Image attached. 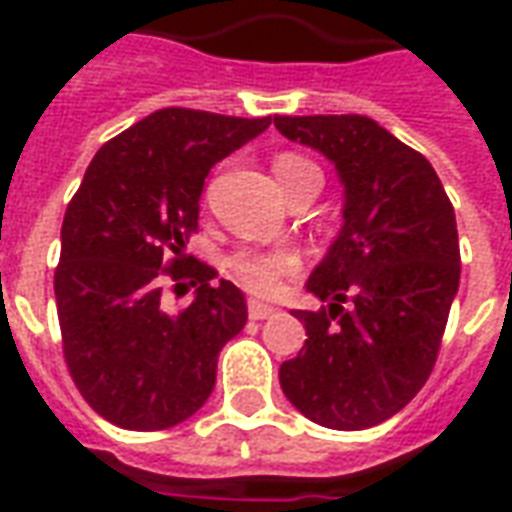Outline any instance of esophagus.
<instances>
[{
  "label": "esophagus",
  "mask_w": 512,
  "mask_h": 512,
  "mask_svg": "<svg viewBox=\"0 0 512 512\" xmlns=\"http://www.w3.org/2000/svg\"><path fill=\"white\" fill-rule=\"evenodd\" d=\"M246 310H249V318H252V321H266L271 315H277V310H274L271 304H263V301L255 299L246 304Z\"/></svg>",
  "instance_id": "1"
}]
</instances>
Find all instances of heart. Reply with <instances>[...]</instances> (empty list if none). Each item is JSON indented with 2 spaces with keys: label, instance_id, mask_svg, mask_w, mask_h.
<instances>
[{
  "label": "heart",
  "instance_id": "obj_1",
  "mask_svg": "<svg viewBox=\"0 0 512 512\" xmlns=\"http://www.w3.org/2000/svg\"><path fill=\"white\" fill-rule=\"evenodd\" d=\"M274 172H277L282 189L288 191L301 175L307 172H318L312 161H307L299 153H279L274 158ZM227 268L233 279L249 293L255 296H274L282 282L293 274L301 271V255L293 246H271V249H260V246H244L233 255L227 257Z\"/></svg>",
  "mask_w": 512,
  "mask_h": 512
}]
</instances>
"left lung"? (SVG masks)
<instances>
[{"label":"left lung","instance_id":"left-lung-1","mask_svg":"<svg viewBox=\"0 0 512 512\" xmlns=\"http://www.w3.org/2000/svg\"><path fill=\"white\" fill-rule=\"evenodd\" d=\"M279 134L332 158L345 224L296 310L307 340L279 367L282 392L323 428L365 430L425 386L461 279L455 211L436 169L362 115L274 117Z\"/></svg>","mask_w":512,"mask_h":512}]
</instances>
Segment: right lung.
Segmentation results:
<instances>
[{"mask_svg":"<svg viewBox=\"0 0 512 512\" xmlns=\"http://www.w3.org/2000/svg\"><path fill=\"white\" fill-rule=\"evenodd\" d=\"M268 126L271 117L158 109L95 153L68 202L54 271L62 356L90 408L117 428L167 430L213 392L246 301L183 246L213 164ZM167 287L198 296L169 311Z\"/></svg>","mask_w":512,"mask_h":512,"instance_id":"obj_1","label":"right lung"}]
</instances>
